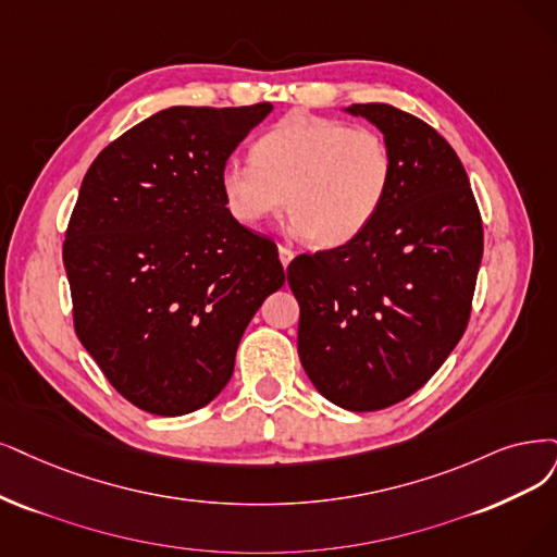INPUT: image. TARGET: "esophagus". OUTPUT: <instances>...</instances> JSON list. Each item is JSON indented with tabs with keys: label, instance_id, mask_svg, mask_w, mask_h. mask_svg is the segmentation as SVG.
Wrapping results in <instances>:
<instances>
[{
	"label": "esophagus",
	"instance_id": "obj_1",
	"mask_svg": "<svg viewBox=\"0 0 557 557\" xmlns=\"http://www.w3.org/2000/svg\"><path fill=\"white\" fill-rule=\"evenodd\" d=\"M294 257H296V252L292 250L289 245H280V261H282V265H284V268L292 263V259H294Z\"/></svg>",
	"mask_w": 557,
	"mask_h": 557
}]
</instances>
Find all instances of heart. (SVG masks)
<instances>
[{"label":"heart","mask_w":557,"mask_h":557,"mask_svg":"<svg viewBox=\"0 0 557 557\" xmlns=\"http://www.w3.org/2000/svg\"><path fill=\"white\" fill-rule=\"evenodd\" d=\"M252 160L230 158L220 170L226 211L247 226L289 209L294 230L319 250L356 240L385 201L393 158L385 139L342 121L294 114L252 149Z\"/></svg>","instance_id":"1"}]
</instances>
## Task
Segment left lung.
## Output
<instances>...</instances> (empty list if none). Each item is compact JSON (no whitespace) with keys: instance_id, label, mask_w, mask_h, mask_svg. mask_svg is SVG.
Returning <instances> with one entry per match:
<instances>
[{"instance_id":"left-lung-1","label":"left lung","mask_w":557,"mask_h":557,"mask_svg":"<svg viewBox=\"0 0 557 557\" xmlns=\"http://www.w3.org/2000/svg\"><path fill=\"white\" fill-rule=\"evenodd\" d=\"M383 133L393 178L379 215L348 245L296 257L298 356L319 393L381 410L420 389L455 351L484 250L470 181L445 137L385 102L346 108Z\"/></svg>"}]
</instances>
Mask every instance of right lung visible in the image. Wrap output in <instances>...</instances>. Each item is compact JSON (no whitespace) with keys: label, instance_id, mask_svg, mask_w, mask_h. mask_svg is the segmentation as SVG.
<instances>
[{"label":"right lung","instance_id":"right-lung-1","mask_svg":"<svg viewBox=\"0 0 557 557\" xmlns=\"http://www.w3.org/2000/svg\"><path fill=\"white\" fill-rule=\"evenodd\" d=\"M271 110H162L82 181L64 240L75 333L147 413L213 401L247 323L284 284L277 245L234 220L220 193L222 164Z\"/></svg>","mask_w":557,"mask_h":557}]
</instances>
